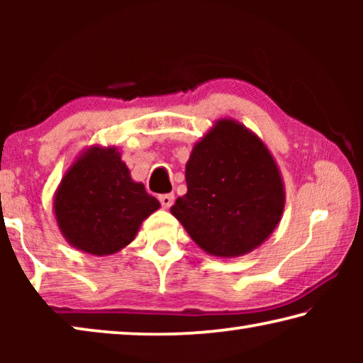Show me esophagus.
Returning a JSON list of instances; mask_svg holds the SVG:
<instances>
[{"label":"esophagus","instance_id":"esophagus-1","mask_svg":"<svg viewBox=\"0 0 363 363\" xmlns=\"http://www.w3.org/2000/svg\"><path fill=\"white\" fill-rule=\"evenodd\" d=\"M158 200H160V203H162V206L167 208V210H168V208H171V205L174 203V195H173V194L160 195Z\"/></svg>","mask_w":363,"mask_h":363}]
</instances>
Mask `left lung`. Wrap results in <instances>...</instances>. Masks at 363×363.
Wrapping results in <instances>:
<instances>
[{
    "label": "left lung",
    "mask_w": 363,
    "mask_h": 363,
    "mask_svg": "<svg viewBox=\"0 0 363 363\" xmlns=\"http://www.w3.org/2000/svg\"><path fill=\"white\" fill-rule=\"evenodd\" d=\"M187 194L171 206L190 238L216 257L248 255L267 240L285 208L277 162L256 133L219 118L194 144Z\"/></svg>",
    "instance_id": "8db88e82"
}]
</instances>
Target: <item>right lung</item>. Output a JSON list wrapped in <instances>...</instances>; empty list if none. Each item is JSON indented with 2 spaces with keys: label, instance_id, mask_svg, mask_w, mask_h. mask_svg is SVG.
Listing matches in <instances>:
<instances>
[{
  "label": "right lung",
  "instance_id": "obj_1",
  "mask_svg": "<svg viewBox=\"0 0 363 363\" xmlns=\"http://www.w3.org/2000/svg\"><path fill=\"white\" fill-rule=\"evenodd\" d=\"M160 208L131 177L115 145H89L65 169L52 210L67 243L83 253L110 256L128 247L140 224Z\"/></svg>",
  "mask_w": 363,
  "mask_h": 363
}]
</instances>
